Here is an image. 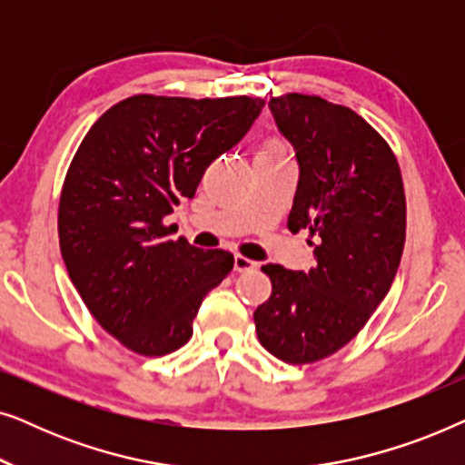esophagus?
I'll use <instances>...</instances> for the list:
<instances>
[{
	"label": "esophagus",
	"mask_w": 465,
	"mask_h": 465,
	"mask_svg": "<svg viewBox=\"0 0 465 465\" xmlns=\"http://www.w3.org/2000/svg\"><path fill=\"white\" fill-rule=\"evenodd\" d=\"M253 266H256V262H253V260H250L247 256H241V253H237V256H234V271H237V272L252 271Z\"/></svg>",
	"instance_id": "obj_1"
}]
</instances>
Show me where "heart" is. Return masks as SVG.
<instances>
[{"instance_id": "b5f03b06", "label": "heart", "mask_w": 465, "mask_h": 465, "mask_svg": "<svg viewBox=\"0 0 465 465\" xmlns=\"http://www.w3.org/2000/svg\"><path fill=\"white\" fill-rule=\"evenodd\" d=\"M279 152H282V143H277V142H272L269 148H266V152H264V156H279Z\"/></svg>"}]
</instances>
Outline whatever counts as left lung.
<instances>
[{
	"instance_id": "left-lung-1",
	"label": "left lung",
	"mask_w": 465,
	"mask_h": 465,
	"mask_svg": "<svg viewBox=\"0 0 465 465\" xmlns=\"http://www.w3.org/2000/svg\"><path fill=\"white\" fill-rule=\"evenodd\" d=\"M301 164L292 232H309V272L266 264L272 292L253 313L258 341L288 364H313L353 341L391 288L406 239V196L390 143L317 94L271 99Z\"/></svg>"
}]
</instances>
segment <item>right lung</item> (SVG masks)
Here are the masks:
<instances>
[{
	"mask_svg": "<svg viewBox=\"0 0 465 465\" xmlns=\"http://www.w3.org/2000/svg\"><path fill=\"white\" fill-rule=\"evenodd\" d=\"M262 105L133 94L82 139L59 199L61 256L91 315L131 351L158 358L186 345L203 298L232 271L231 252L171 241L164 218Z\"/></svg>",
	"mask_w": 465,
	"mask_h": 465,
	"instance_id": "obj_1",
	"label": "right lung"
}]
</instances>
